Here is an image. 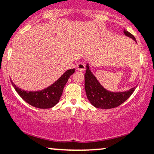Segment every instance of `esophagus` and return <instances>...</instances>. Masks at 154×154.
<instances>
[{"mask_svg":"<svg viewBox=\"0 0 154 154\" xmlns=\"http://www.w3.org/2000/svg\"><path fill=\"white\" fill-rule=\"evenodd\" d=\"M77 70H79V71H85V64L84 63H79L78 65H77Z\"/></svg>","mask_w":154,"mask_h":154,"instance_id":"obj_1","label":"esophagus"}]
</instances>
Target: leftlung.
Returning <instances> with one entry per match:
<instances>
[{
	"instance_id": "obj_1",
	"label": "left lung",
	"mask_w": 154,
	"mask_h": 154,
	"mask_svg": "<svg viewBox=\"0 0 154 154\" xmlns=\"http://www.w3.org/2000/svg\"><path fill=\"white\" fill-rule=\"evenodd\" d=\"M124 33L137 42L134 36L127 30H124ZM86 68V73L85 74V89L87 99L94 107L99 109L115 108L125 102L135 90L136 87L125 91L114 92L109 91L97 80L91 71L89 63L87 64Z\"/></svg>"
}]
</instances>
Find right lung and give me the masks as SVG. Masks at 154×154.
Segmentation results:
<instances>
[{"instance_id":"1","label":"right lung","mask_w":154,"mask_h":154,"mask_svg":"<svg viewBox=\"0 0 154 154\" xmlns=\"http://www.w3.org/2000/svg\"><path fill=\"white\" fill-rule=\"evenodd\" d=\"M75 69H68L57 81L47 88L39 91H25L17 87L11 80L13 87L21 98L31 106L39 109H50L59 102L63 89Z\"/></svg>"}]
</instances>
